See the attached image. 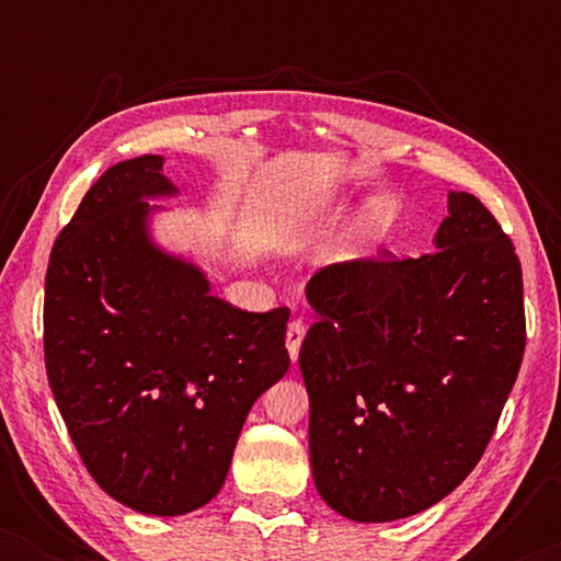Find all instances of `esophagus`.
Masks as SVG:
<instances>
[{
  "label": "esophagus",
  "mask_w": 561,
  "mask_h": 561,
  "mask_svg": "<svg viewBox=\"0 0 561 561\" xmlns=\"http://www.w3.org/2000/svg\"><path fill=\"white\" fill-rule=\"evenodd\" d=\"M304 336H306V327H304V321L301 319H294L288 324V332H286V347H288V355H290V359H298V350H301V342H304Z\"/></svg>",
  "instance_id": "34e87169"
}]
</instances>
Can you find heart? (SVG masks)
Listing matches in <instances>:
<instances>
[{"label": "heart", "instance_id": "obj_1", "mask_svg": "<svg viewBox=\"0 0 561 561\" xmlns=\"http://www.w3.org/2000/svg\"><path fill=\"white\" fill-rule=\"evenodd\" d=\"M304 217V211L301 209H294V211H288L286 217H283V221L280 225L283 227H288V225H296L298 219ZM386 206L382 204H378V202H373V204H367V209H365V217H363V227H365V232L367 234H378L382 227H386Z\"/></svg>", "mask_w": 561, "mask_h": 561}]
</instances>
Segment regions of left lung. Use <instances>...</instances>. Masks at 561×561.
<instances>
[{
    "label": "left lung",
    "instance_id": "8db88e82",
    "mask_svg": "<svg viewBox=\"0 0 561 561\" xmlns=\"http://www.w3.org/2000/svg\"><path fill=\"white\" fill-rule=\"evenodd\" d=\"M432 255L355 260L306 286L301 344L319 495L359 524L432 508L480 462L526 347L513 242L449 191Z\"/></svg>",
    "mask_w": 561,
    "mask_h": 561
}]
</instances>
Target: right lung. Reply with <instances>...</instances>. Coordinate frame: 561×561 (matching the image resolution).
Returning <instances> with one entry per match:
<instances>
[{"mask_svg":"<svg viewBox=\"0 0 561 561\" xmlns=\"http://www.w3.org/2000/svg\"><path fill=\"white\" fill-rule=\"evenodd\" d=\"M163 156L122 160L87 191L45 275V370L79 455L114 501L183 516L219 493L252 403L286 375L288 309L211 296L152 240L179 196Z\"/></svg>","mask_w":561,"mask_h":561,"instance_id":"right-lung-1","label":"right lung"}]
</instances>
